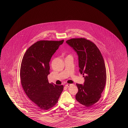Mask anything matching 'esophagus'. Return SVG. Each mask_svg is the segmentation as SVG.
Returning a JSON list of instances; mask_svg holds the SVG:
<instances>
[{
	"label": "esophagus",
	"instance_id": "34e87169",
	"mask_svg": "<svg viewBox=\"0 0 128 128\" xmlns=\"http://www.w3.org/2000/svg\"><path fill=\"white\" fill-rule=\"evenodd\" d=\"M72 85V84H67L66 85H65V86L68 87H70V85Z\"/></svg>",
	"mask_w": 128,
	"mask_h": 128
}]
</instances>
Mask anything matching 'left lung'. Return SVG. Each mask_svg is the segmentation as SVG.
Returning <instances> with one entry per match:
<instances>
[{
	"instance_id": "1",
	"label": "left lung",
	"mask_w": 128,
	"mask_h": 128,
	"mask_svg": "<svg viewBox=\"0 0 128 128\" xmlns=\"http://www.w3.org/2000/svg\"><path fill=\"white\" fill-rule=\"evenodd\" d=\"M78 56L79 72L84 78V85L77 84L78 92L76 99L90 107L98 102L106 85V74L103 56L96 46L84 38L66 41Z\"/></svg>"
}]
</instances>
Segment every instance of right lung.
Wrapping results in <instances>:
<instances>
[{"label":"right lung","instance_id":"obj_1","mask_svg":"<svg viewBox=\"0 0 128 128\" xmlns=\"http://www.w3.org/2000/svg\"><path fill=\"white\" fill-rule=\"evenodd\" d=\"M64 42L61 41H37L27 50L20 70L21 84L26 94L42 110L54 106L63 90V86L49 84V62Z\"/></svg>","mask_w":128,"mask_h":128}]
</instances>
